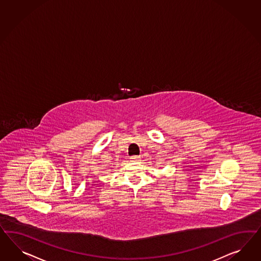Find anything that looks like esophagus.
I'll use <instances>...</instances> for the list:
<instances>
[{"mask_svg":"<svg viewBox=\"0 0 261 261\" xmlns=\"http://www.w3.org/2000/svg\"><path fill=\"white\" fill-rule=\"evenodd\" d=\"M140 158H141V157L138 156V155H133V156H130L129 159H130L132 161H139Z\"/></svg>","mask_w":261,"mask_h":261,"instance_id":"esophagus-1","label":"esophagus"}]
</instances>
